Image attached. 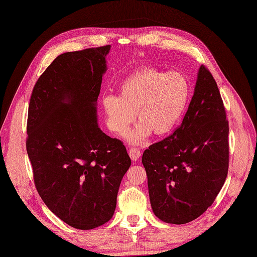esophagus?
I'll list each match as a JSON object with an SVG mask.
<instances>
[{
  "label": "esophagus",
  "mask_w": 257,
  "mask_h": 257,
  "mask_svg": "<svg viewBox=\"0 0 257 257\" xmlns=\"http://www.w3.org/2000/svg\"><path fill=\"white\" fill-rule=\"evenodd\" d=\"M129 155L131 157V160H133L134 162H136V161H138V160L140 159L141 151L139 149H137V148H131L129 150Z\"/></svg>",
  "instance_id": "obj_1"
}]
</instances>
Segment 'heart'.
I'll return each mask as SVG.
<instances>
[{"mask_svg":"<svg viewBox=\"0 0 257 257\" xmlns=\"http://www.w3.org/2000/svg\"><path fill=\"white\" fill-rule=\"evenodd\" d=\"M190 96L187 78L178 71L146 67L134 71L119 85V95L107 94L102 107L108 129L122 136L137 116L140 121L128 141L140 144L153 134L166 136L178 127Z\"/></svg>","mask_w":257,"mask_h":257,"instance_id":"obj_1","label":"heart"}]
</instances>
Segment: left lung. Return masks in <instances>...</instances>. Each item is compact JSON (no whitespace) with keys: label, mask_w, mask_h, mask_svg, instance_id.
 I'll list each match as a JSON object with an SVG mask.
<instances>
[{"label":"left lung","mask_w":257,"mask_h":257,"mask_svg":"<svg viewBox=\"0 0 257 257\" xmlns=\"http://www.w3.org/2000/svg\"><path fill=\"white\" fill-rule=\"evenodd\" d=\"M228 135L220 92L202 65L181 124L173 135L150 146L142 156L156 217L182 225L212 205L227 178Z\"/></svg>","instance_id":"left-lung-1"}]
</instances>
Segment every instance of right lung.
Listing matches in <instances>:
<instances>
[{"label": "right lung", "mask_w": 257, "mask_h": 257, "mask_svg": "<svg viewBox=\"0 0 257 257\" xmlns=\"http://www.w3.org/2000/svg\"><path fill=\"white\" fill-rule=\"evenodd\" d=\"M110 45L58 55L30 97L26 148L39 195L81 230L114 215L131 160L123 143L97 126L96 102Z\"/></svg>", "instance_id": "obj_1"}]
</instances>
